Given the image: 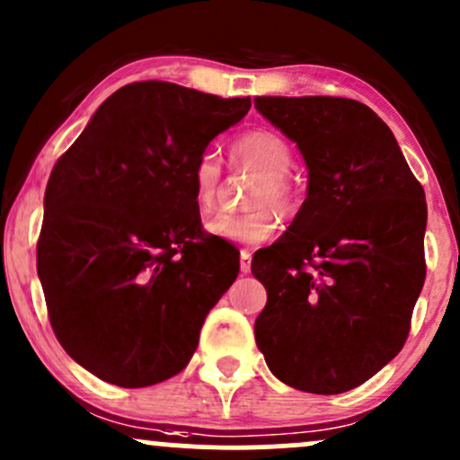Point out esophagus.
I'll use <instances>...</instances> for the list:
<instances>
[{"label":"esophagus","mask_w":460,"mask_h":460,"mask_svg":"<svg viewBox=\"0 0 460 460\" xmlns=\"http://www.w3.org/2000/svg\"><path fill=\"white\" fill-rule=\"evenodd\" d=\"M240 270H242V274H246V272H251V252L246 251H240Z\"/></svg>","instance_id":"esophagus-1"}]
</instances>
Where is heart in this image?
Wrapping results in <instances>:
<instances>
[{"label":"heart","instance_id":"1","mask_svg":"<svg viewBox=\"0 0 460 460\" xmlns=\"http://www.w3.org/2000/svg\"><path fill=\"white\" fill-rule=\"evenodd\" d=\"M229 153L235 166H244L260 175L248 194V205H252V209L214 216L205 229L226 242L260 244L277 231L276 212L292 214L296 208V192L288 179V172L294 166V151L288 140L274 131L252 129L237 136L231 142ZM220 175L223 168L212 151H203L194 160L190 183H192V199L200 212H209L214 208Z\"/></svg>","mask_w":460,"mask_h":460}]
</instances>
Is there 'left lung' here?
Instances as JSON below:
<instances>
[{
    "label": "left lung",
    "instance_id": "obj_1",
    "mask_svg": "<svg viewBox=\"0 0 460 460\" xmlns=\"http://www.w3.org/2000/svg\"><path fill=\"white\" fill-rule=\"evenodd\" d=\"M296 142L307 199L251 270L268 292L257 348L279 381L309 394L355 389L402 350L424 288V188L392 129L344 97H257Z\"/></svg>",
    "mask_w": 460,
    "mask_h": 460
}]
</instances>
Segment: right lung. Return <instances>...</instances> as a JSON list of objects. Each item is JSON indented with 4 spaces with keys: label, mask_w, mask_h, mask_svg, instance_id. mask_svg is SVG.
<instances>
[{
    "label": "right lung",
    "mask_w": 460,
    "mask_h": 460,
    "mask_svg": "<svg viewBox=\"0 0 460 460\" xmlns=\"http://www.w3.org/2000/svg\"><path fill=\"white\" fill-rule=\"evenodd\" d=\"M251 97L171 82L119 88L51 171L36 246L51 329L82 367L119 387L175 376L240 252L205 235L190 172Z\"/></svg>",
    "instance_id": "right-lung-1"
}]
</instances>
